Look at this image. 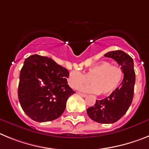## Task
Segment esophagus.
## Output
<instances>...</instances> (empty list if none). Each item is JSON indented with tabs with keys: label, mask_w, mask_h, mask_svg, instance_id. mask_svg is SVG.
<instances>
[{
	"label": "esophagus",
	"mask_w": 149,
	"mask_h": 149,
	"mask_svg": "<svg viewBox=\"0 0 149 149\" xmlns=\"http://www.w3.org/2000/svg\"><path fill=\"white\" fill-rule=\"evenodd\" d=\"M79 94L80 96H82V97H87V94H82V93H78Z\"/></svg>",
	"instance_id": "1"
}]
</instances>
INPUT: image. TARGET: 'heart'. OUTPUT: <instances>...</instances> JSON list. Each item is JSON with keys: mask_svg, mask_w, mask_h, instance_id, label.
<instances>
[{"mask_svg": "<svg viewBox=\"0 0 149 149\" xmlns=\"http://www.w3.org/2000/svg\"><path fill=\"white\" fill-rule=\"evenodd\" d=\"M123 77L124 71L121 67L102 61L91 67L85 74L78 70L71 71L67 82L72 88L77 89L81 85L90 83L91 80L92 85L80 87L81 91L108 95L118 87Z\"/></svg>", "mask_w": 149, "mask_h": 149, "instance_id": "heart-1", "label": "heart"}]
</instances>
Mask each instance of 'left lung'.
Segmentation results:
<instances>
[{
	"label": "left lung",
	"instance_id": "obj_1",
	"mask_svg": "<svg viewBox=\"0 0 149 149\" xmlns=\"http://www.w3.org/2000/svg\"><path fill=\"white\" fill-rule=\"evenodd\" d=\"M104 56L111 58L121 66L124 79L120 87L117 88L107 97L96 100L94 106L89 107L87 113L93 121L101 124L116 122L127 112L134 97L135 71L134 61L129 55L121 50L109 52Z\"/></svg>",
	"mask_w": 149,
	"mask_h": 149
}]
</instances>
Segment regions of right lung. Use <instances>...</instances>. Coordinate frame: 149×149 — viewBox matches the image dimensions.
Masks as SVG:
<instances>
[{
    "label": "right lung",
    "instance_id": "add662e5",
    "mask_svg": "<svg viewBox=\"0 0 149 149\" xmlns=\"http://www.w3.org/2000/svg\"><path fill=\"white\" fill-rule=\"evenodd\" d=\"M69 72L51 58L33 55L21 70L18 96L23 111L32 120H55L65 110L70 96L75 93L67 84Z\"/></svg>",
    "mask_w": 149,
    "mask_h": 149
}]
</instances>
